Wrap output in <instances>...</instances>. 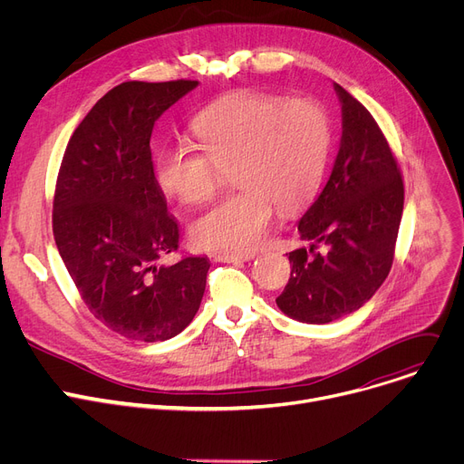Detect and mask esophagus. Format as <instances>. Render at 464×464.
<instances>
[{
  "instance_id": "34e87169",
  "label": "esophagus",
  "mask_w": 464,
  "mask_h": 464,
  "mask_svg": "<svg viewBox=\"0 0 464 464\" xmlns=\"http://www.w3.org/2000/svg\"><path fill=\"white\" fill-rule=\"evenodd\" d=\"M255 258V253H243V255H239V253H217L215 255V260L217 262H249V260H253Z\"/></svg>"
}]
</instances>
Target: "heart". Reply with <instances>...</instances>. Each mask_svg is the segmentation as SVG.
I'll return each instance as SVG.
<instances>
[{
	"label": "heart",
	"instance_id": "b5f03b06",
	"mask_svg": "<svg viewBox=\"0 0 464 464\" xmlns=\"http://www.w3.org/2000/svg\"><path fill=\"white\" fill-rule=\"evenodd\" d=\"M197 151L167 146L157 153L162 188L185 204L213 197L230 167L237 188L190 225L200 249L249 253L264 241L276 204L294 209L318 183L330 148V120L309 99L281 102L260 92H236L195 118Z\"/></svg>",
	"mask_w": 464,
	"mask_h": 464
}]
</instances>
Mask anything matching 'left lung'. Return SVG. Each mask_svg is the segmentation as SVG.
I'll use <instances>...</instances> for the list:
<instances>
[{
  "mask_svg": "<svg viewBox=\"0 0 464 464\" xmlns=\"http://www.w3.org/2000/svg\"><path fill=\"white\" fill-rule=\"evenodd\" d=\"M343 132L328 183L297 223L311 243L288 253L290 279L276 299L290 318L328 324L358 311L386 281L404 204L395 157L367 108L334 84ZM318 244L326 245L322 256Z\"/></svg>",
  "mask_w": 464,
  "mask_h": 464,
  "instance_id": "left-lung-1",
  "label": "left lung"
}]
</instances>
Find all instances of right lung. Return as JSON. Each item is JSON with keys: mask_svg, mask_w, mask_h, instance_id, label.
Here are the masks:
<instances>
[{"mask_svg": "<svg viewBox=\"0 0 464 464\" xmlns=\"http://www.w3.org/2000/svg\"><path fill=\"white\" fill-rule=\"evenodd\" d=\"M197 86L123 82L80 121L62 160L52 213L60 256L93 316L132 341L181 334L206 290V256L159 262L179 230L150 148L155 121Z\"/></svg>", "mask_w": 464, "mask_h": 464, "instance_id": "right-lung-1", "label": "right lung"}]
</instances>
